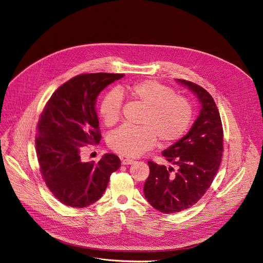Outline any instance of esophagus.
<instances>
[{
  "label": "esophagus",
  "mask_w": 263,
  "mask_h": 263,
  "mask_svg": "<svg viewBox=\"0 0 263 263\" xmlns=\"http://www.w3.org/2000/svg\"><path fill=\"white\" fill-rule=\"evenodd\" d=\"M134 162V160L130 159V158H122V164L123 165H129L132 164Z\"/></svg>",
  "instance_id": "34e87169"
}]
</instances>
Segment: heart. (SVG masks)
<instances>
[{"instance_id": "1", "label": "heart", "mask_w": 263, "mask_h": 263, "mask_svg": "<svg viewBox=\"0 0 263 263\" xmlns=\"http://www.w3.org/2000/svg\"><path fill=\"white\" fill-rule=\"evenodd\" d=\"M122 99L143 108L140 127H122L109 137L110 148L122 156L138 157L152 148L157 139L161 145L176 142L192 124L194 111L189 99L155 80H142L120 85L117 91L105 95L100 117L107 127L119 123Z\"/></svg>"}]
</instances>
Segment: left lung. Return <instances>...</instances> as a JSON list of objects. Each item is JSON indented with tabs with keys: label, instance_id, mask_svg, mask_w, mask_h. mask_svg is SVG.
<instances>
[{
	"label": "left lung",
	"instance_id": "1",
	"mask_svg": "<svg viewBox=\"0 0 263 263\" xmlns=\"http://www.w3.org/2000/svg\"><path fill=\"white\" fill-rule=\"evenodd\" d=\"M178 82L198 96L202 108L190 132L162 152L175 168L147 161L149 175L143 186L144 197L151 206L166 214L191 208L205 195L223 152L222 125L213 98L192 81Z\"/></svg>",
	"mask_w": 263,
	"mask_h": 263
}]
</instances>
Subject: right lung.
<instances>
[{
    "label": "right lung",
    "instance_id": "1",
    "mask_svg": "<svg viewBox=\"0 0 263 263\" xmlns=\"http://www.w3.org/2000/svg\"><path fill=\"white\" fill-rule=\"evenodd\" d=\"M124 73H81L59 86L47 102L35 138L40 171L48 189L62 204L83 208L104 194L111 174L121 166L115 154L83 162L84 146L101 140L95 104L98 95Z\"/></svg>",
    "mask_w": 263,
    "mask_h": 263
}]
</instances>
